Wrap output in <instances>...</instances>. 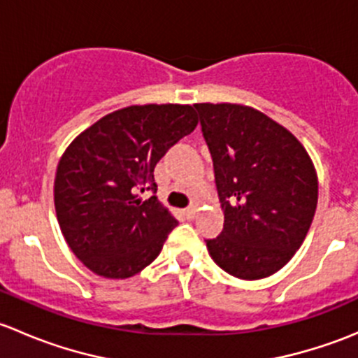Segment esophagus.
I'll return each instance as SVG.
<instances>
[{"instance_id": "obj_1", "label": "esophagus", "mask_w": 358, "mask_h": 358, "mask_svg": "<svg viewBox=\"0 0 358 358\" xmlns=\"http://www.w3.org/2000/svg\"><path fill=\"white\" fill-rule=\"evenodd\" d=\"M196 215H197V206H189V208L185 209V216L187 218H196Z\"/></svg>"}]
</instances>
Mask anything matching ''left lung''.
<instances>
[{"mask_svg": "<svg viewBox=\"0 0 358 358\" xmlns=\"http://www.w3.org/2000/svg\"><path fill=\"white\" fill-rule=\"evenodd\" d=\"M222 202L223 230L206 241L230 275L258 280L279 272L312 225L315 166L294 135L241 103H196Z\"/></svg>", "mask_w": 358, "mask_h": 358, "instance_id": "obj_1", "label": "left lung"}]
</instances>
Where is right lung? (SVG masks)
<instances>
[{
    "label": "right lung",
    "instance_id": "add662e5",
    "mask_svg": "<svg viewBox=\"0 0 358 358\" xmlns=\"http://www.w3.org/2000/svg\"><path fill=\"white\" fill-rule=\"evenodd\" d=\"M192 106H129L79 133L57 166L55 211L64 239L86 268L128 279L161 252L178 225L152 190L154 168L180 138L196 129Z\"/></svg>",
    "mask_w": 358,
    "mask_h": 358
}]
</instances>
